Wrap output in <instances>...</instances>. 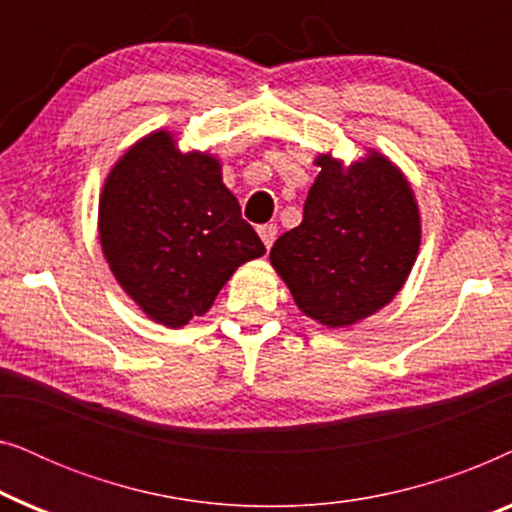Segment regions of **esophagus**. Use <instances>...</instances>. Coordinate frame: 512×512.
<instances>
[{"label": "esophagus", "mask_w": 512, "mask_h": 512, "mask_svg": "<svg viewBox=\"0 0 512 512\" xmlns=\"http://www.w3.org/2000/svg\"><path fill=\"white\" fill-rule=\"evenodd\" d=\"M258 235H261V240L265 247H272V242L277 240V226L275 223H263V226H258Z\"/></svg>", "instance_id": "esophagus-1"}]
</instances>
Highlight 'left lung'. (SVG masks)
Here are the masks:
<instances>
[{
  "label": "left lung",
  "instance_id": "left-lung-1",
  "mask_svg": "<svg viewBox=\"0 0 512 512\" xmlns=\"http://www.w3.org/2000/svg\"><path fill=\"white\" fill-rule=\"evenodd\" d=\"M300 226L270 249L307 317L328 328L370 317L401 291L419 249V212L408 181L373 153L342 172L319 156Z\"/></svg>",
  "mask_w": 512,
  "mask_h": 512
}]
</instances>
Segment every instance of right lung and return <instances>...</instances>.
Wrapping results in <instances>:
<instances>
[{"instance_id":"obj_1","label":"right lung","mask_w":512,"mask_h":512,"mask_svg":"<svg viewBox=\"0 0 512 512\" xmlns=\"http://www.w3.org/2000/svg\"><path fill=\"white\" fill-rule=\"evenodd\" d=\"M100 240L118 284L170 328L205 314L230 275L265 254L219 160L177 151L170 132L144 137L111 170Z\"/></svg>"}]
</instances>
